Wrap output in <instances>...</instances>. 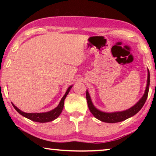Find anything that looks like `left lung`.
<instances>
[{"label":"left lung","instance_id":"left-lung-1","mask_svg":"<svg viewBox=\"0 0 156 156\" xmlns=\"http://www.w3.org/2000/svg\"><path fill=\"white\" fill-rule=\"evenodd\" d=\"M150 87V72L149 69H147V86L145 91H144V94L141 97V99L136 103L133 106L130 107V108L127 109L122 112H105L99 110L93 105L91 97L89 95L88 90H87V103H88V107L91 113L93 114L94 117L104 122L108 123H115L119 122L124 121L128 118L133 117V116L136 114L139 111L141 110L144 103H145L147 98L148 92H149Z\"/></svg>","mask_w":156,"mask_h":156}]
</instances>
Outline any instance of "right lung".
<instances>
[{"mask_svg": "<svg viewBox=\"0 0 156 156\" xmlns=\"http://www.w3.org/2000/svg\"><path fill=\"white\" fill-rule=\"evenodd\" d=\"M72 87H73V85L68 87L67 91H66L65 94H64L63 98H62L60 103H58V105H57V107H55L54 109L50 111V112H42V113H26V112H22L21 110H20V109L17 108V106H15L13 103H12V105H13L14 108H15V110L17 111L20 114H21V115L23 116V117H26L27 119H29L32 121L37 122H41V123L51 122L56 119L57 117H58V116L61 114V113H62L64 108V100H65L66 97H67L68 93L69 92V91H70V89Z\"/></svg>", "mask_w": 156, "mask_h": 156, "instance_id": "1", "label": "right lung"}]
</instances>
